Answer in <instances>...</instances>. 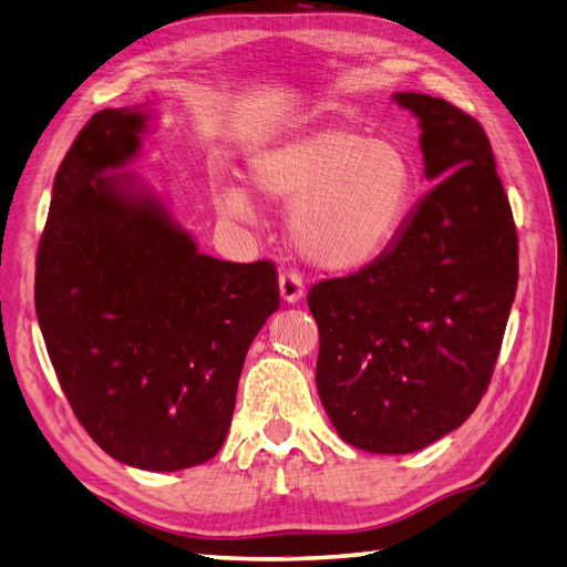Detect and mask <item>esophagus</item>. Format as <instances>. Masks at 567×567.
<instances>
[{"instance_id": "34e87169", "label": "esophagus", "mask_w": 567, "mask_h": 567, "mask_svg": "<svg viewBox=\"0 0 567 567\" xmlns=\"http://www.w3.org/2000/svg\"><path fill=\"white\" fill-rule=\"evenodd\" d=\"M303 292H307V287H303V278L299 270L289 268V270L280 272V295L287 303L299 301L303 297Z\"/></svg>"}]
</instances>
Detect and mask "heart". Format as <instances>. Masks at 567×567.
<instances>
[{"label": "heart", "instance_id": "b5f03b06", "mask_svg": "<svg viewBox=\"0 0 567 567\" xmlns=\"http://www.w3.org/2000/svg\"><path fill=\"white\" fill-rule=\"evenodd\" d=\"M249 177L266 198L295 200L289 227L301 251L332 270L359 268L395 235L414 188V169L398 143L352 128H326L251 157ZM227 217L251 213L237 186L217 192Z\"/></svg>", "mask_w": 567, "mask_h": 567}]
</instances>
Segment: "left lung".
<instances>
[{"label":"left lung","instance_id":"8db88e82","mask_svg":"<svg viewBox=\"0 0 567 567\" xmlns=\"http://www.w3.org/2000/svg\"><path fill=\"white\" fill-rule=\"evenodd\" d=\"M422 126L426 179L373 264L316 282V385L340 439L414 453L464 424L501 354L517 289V231L488 136L447 100L395 93Z\"/></svg>","mask_w":567,"mask_h":567}]
</instances>
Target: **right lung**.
<instances>
[{
  "mask_svg": "<svg viewBox=\"0 0 567 567\" xmlns=\"http://www.w3.org/2000/svg\"><path fill=\"white\" fill-rule=\"evenodd\" d=\"M143 126V112L103 110L71 143L38 246L35 311L91 439L132 467L177 472L223 447L280 287L270 260L198 254L163 203L105 174L136 155Z\"/></svg>",
  "mask_w": 567,
  "mask_h": 567,
  "instance_id": "obj_1",
  "label": "right lung"
}]
</instances>
